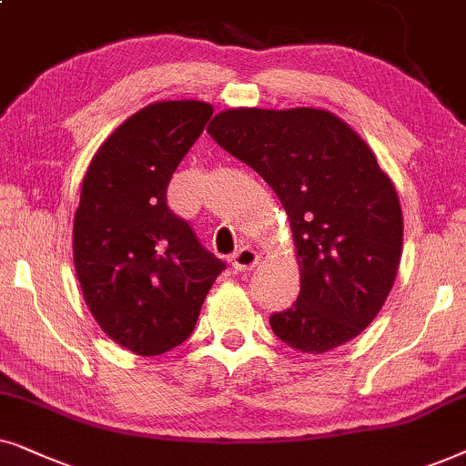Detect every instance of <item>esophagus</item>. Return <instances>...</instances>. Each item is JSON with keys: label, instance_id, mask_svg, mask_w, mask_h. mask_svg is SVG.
<instances>
[{"label": "esophagus", "instance_id": "obj_1", "mask_svg": "<svg viewBox=\"0 0 466 466\" xmlns=\"http://www.w3.org/2000/svg\"><path fill=\"white\" fill-rule=\"evenodd\" d=\"M258 259H259V256L256 249H251V247H240V249L232 256V266H234V270L247 272L258 264Z\"/></svg>", "mask_w": 466, "mask_h": 466}]
</instances>
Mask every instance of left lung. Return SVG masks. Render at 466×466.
<instances>
[{"label": "left lung", "mask_w": 466, "mask_h": 466, "mask_svg": "<svg viewBox=\"0 0 466 466\" xmlns=\"http://www.w3.org/2000/svg\"><path fill=\"white\" fill-rule=\"evenodd\" d=\"M207 132L270 185L294 234L300 294L270 315L283 343L324 353L381 311L402 253V210L367 142L319 108H229Z\"/></svg>", "instance_id": "left-lung-1"}]
</instances>
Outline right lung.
Returning a JSON list of instances; mask_svg holds the SVG:
<instances>
[{"label": "right lung", "mask_w": 466, "mask_h": 466, "mask_svg": "<svg viewBox=\"0 0 466 466\" xmlns=\"http://www.w3.org/2000/svg\"><path fill=\"white\" fill-rule=\"evenodd\" d=\"M213 106L155 102L93 155L74 215V266L85 302L115 343L138 356L175 350L196 328L226 264L172 213L166 191Z\"/></svg>", "instance_id": "obj_1"}]
</instances>
